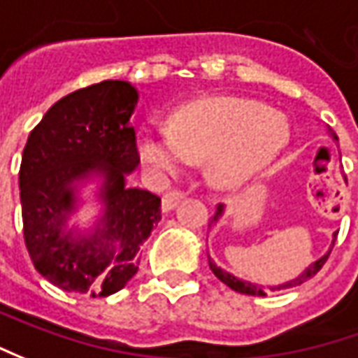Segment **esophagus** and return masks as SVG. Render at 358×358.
Wrapping results in <instances>:
<instances>
[{
	"mask_svg": "<svg viewBox=\"0 0 358 358\" xmlns=\"http://www.w3.org/2000/svg\"><path fill=\"white\" fill-rule=\"evenodd\" d=\"M182 198H184L182 192H168V194H164V196H162V212H164V214L172 212V210L178 206Z\"/></svg>",
	"mask_w": 358,
	"mask_h": 358,
	"instance_id": "34e87169",
	"label": "esophagus"
}]
</instances>
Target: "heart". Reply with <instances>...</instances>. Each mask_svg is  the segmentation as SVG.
Segmentation results:
<instances>
[{"instance_id":"1","label":"heart","mask_w":358,"mask_h":358,"mask_svg":"<svg viewBox=\"0 0 358 358\" xmlns=\"http://www.w3.org/2000/svg\"><path fill=\"white\" fill-rule=\"evenodd\" d=\"M287 142L289 124L279 110L240 96H208L182 106L170 130H138L136 152L156 176L206 160L208 178L231 190L269 166Z\"/></svg>"}]
</instances>
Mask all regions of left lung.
<instances>
[{"instance_id":"8db88e82","label":"left lung","mask_w":358,"mask_h":358,"mask_svg":"<svg viewBox=\"0 0 358 358\" xmlns=\"http://www.w3.org/2000/svg\"><path fill=\"white\" fill-rule=\"evenodd\" d=\"M329 134L333 136V141H337V134L333 132V130L329 129ZM226 214V206H217L216 210V216L210 220V228L217 224V220ZM335 238H337V231L333 234V241H331V248L335 245ZM331 248L327 250V253H323L319 259H315L311 264L307 265L305 269H303L301 273L297 275V278L289 279V281H285V283H279V285H269V289L271 291H279V289H289V287H295V285H301L305 283L309 278H313L315 273L323 267V264L327 262V257H329V253H331ZM208 264H210V269L214 271V275H216L222 283H226L229 289L238 291V293H243V295H265V287L264 285H257V283H253V281H245V279H240L238 275H234L231 271H226V269H222L220 265H216V262L208 255Z\"/></svg>"}]
</instances>
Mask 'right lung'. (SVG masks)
<instances>
[{"mask_svg": "<svg viewBox=\"0 0 358 358\" xmlns=\"http://www.w3.org/2000/svg\"><path fill=\"white\" fill-rule=\"evenodd\" d=\"M138 91L103 80L63 96L31 130L19 196L35 269L59 289L108 297L138 271L141 245L160 222V198L127 186L138 166L130 117ZM94 203L87 227L73 222Z\"/></svg>", "mask_w": 358, "mask_h": 358, "instance_id": "obj_1", "label": "right lung"}]
</instances>
